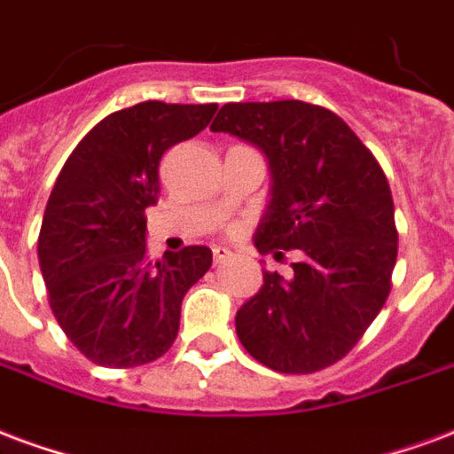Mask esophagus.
<instances>
[{
	"mask_svg": "<svg viewBox=\"0 0 454 454\" xmlns=\"http://www.w3.org/2000/svg\"><path fill=\"white\" fill-rule=\"evenodd\" d=\"M228 257H231V250H228V247H223V245H216V247H214V262H226Z\"/></svg>",
	"mask_w": 454,
	"mask_h": 454,
	"instance_id": "1",
	"label": "esophagus"
}]
</instances>
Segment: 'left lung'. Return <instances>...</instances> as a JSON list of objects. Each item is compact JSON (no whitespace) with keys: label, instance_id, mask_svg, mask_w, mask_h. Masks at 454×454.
I'll return each mask as SVG.
<instances>
[{"label":"left lung","instance_id":"8db88e82","mask_svg":"<svg viewBox=\"0 0 454 454\" xmlns=\"http://www.w3.org/2000/svg\"><path fill=\"white\" fill-rule=\"evenodd\" d=\"M211 132L267 156L271 200L254 247L301 250L294 277L264 271L236 312L245 351L277 372H315L356 347L389 295L397 262L387 177L332 110L303 100L226 103Z\"/></svg>","mask_w":454,"mask_h":454}]
</instances>
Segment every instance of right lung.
Instances as JSON below:
<instances>
[{"mask_svg": "<svg viewBox=\"0 0 454 454\" xmlns=\"http://www.w3.org/2000/svg\"><path fill=\"white\" fill-rule=\"evenodd\" d=\"M216 103L146 100L100 120L59 170L38 238L50 308L89 361L134 368L173 347L184 294L211 267L190 245L146 257V207L159 201L160 156L200 134Z\"/></svg>", "mask_w": 454, "mask_h": 454, "instance_id": "add662e5", "label": "right lung"}]
</instances>
